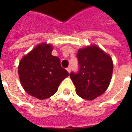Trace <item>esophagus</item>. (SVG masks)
I'll use <instances>...</instances> for the list:
<instances>
[{
  "mask_svg": "<svg viewBox=\"0 0 132 132\" xmlns=\"http://www.w3.org/2000/svg\"><path fill=\"white\" fill-rule=\"evenodd\" d=\"M71 66H69V67H68V68H67V69H66V70H67V71L69 72V73H70V72H71Z\"/></svg>",
  "mask_w": 132,
  "mask_h": 132,
  "instance_id": "obj_1",
  "label": "esophagus"
}]
</instances>
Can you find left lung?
<instances>
[{
    "label": "left lung",
    "mask_w": 132,
    "mask_h": 132,
    "mask_svg": "<svg viewBox=\"0 0 132 132\" xmlns=\"http://www.w3.org/2000/svg\"><path fill=\"white\" fill-rule=\"evenodd\" d=\"M76 56L79 70L70 73L76 93L83 99L93 100L103 94L110 83L112 60L110 55L94 45L79 49Z\"/></svg>",
    "instance_id": "left-lung-1"
}]
</instances>
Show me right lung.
<instances>
[{"mask_svg": "<svg viewBox=\"0 0 132 132\" xmlns=\"http://www.w3.org/2000/svg\"><path fill=\"white\" fill-rule=\"evenodd\" d=\"M52 46L40 44L25 55L19 63L18 74L23 88L37 99L49 98L57 91L69 73L61 66L60 59L52 55Z\"/></svg>", "mask_w": 132, "mask_h": 132, "instance_id": "1", "label": "right lung"}]
</instances>
